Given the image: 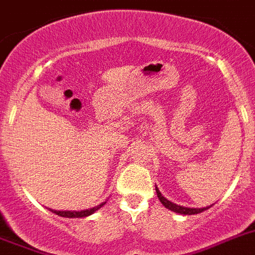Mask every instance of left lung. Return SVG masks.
Segmentation results:
<instances>
[{
	"label": "left lung",
	"instance_id": "1",
	"mask_svg": "<svg viewBox=\"0 0 255 255\" xmlns=\"http://www.w3.org/2000/svg\"><path fill=\"white\" fill-rule=\"evenodd\" d=\"M156 193H157V197L160 199L161 204L165 206V208H167L169 210H173V212L175 213H179V214H187V215H192V214H199V213H202L204 210H206V209L209 208H200V209H196V208H184V206H180V205H177V204H173V202H170L169 200H166L164 197V196L161 195V192L158 191V188L156 187Z\"/></svg>",
	"mask_w": 255,
	"mask_h": 255
}]
</instances>
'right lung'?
<instances>
[{
	"label": "right lung",
	"instance_id": "right-lung-1",
	"mask_svg": "<svg viewBox=\"0 0 255 255\" xmlns=\"http://www.w3.org/2000/svg\"><path fill=\"white\" fill-rule=\"evenodd\" d=\"M104 204H106V202H103L101 205L95 206V208L88 209V210H81V212H59V210H51V209H50V210L53 213H55V214L60 215V217H65V218H84V217H88V215L97 212L98 209H101Z\"/></svg>",
	"mask_w": 255,
	"mask_h": 255
}]
</instances>
